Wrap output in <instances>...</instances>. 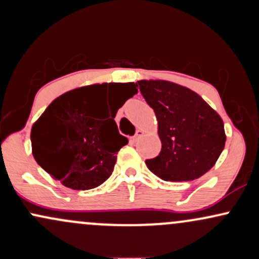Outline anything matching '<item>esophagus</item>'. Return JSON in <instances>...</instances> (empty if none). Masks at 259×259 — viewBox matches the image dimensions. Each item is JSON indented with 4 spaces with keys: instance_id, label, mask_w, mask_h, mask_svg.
I'll return each instance as SVG.
<instances>
[{
    "instance_id": "esophagus-1",
    "label": "esophagus",
    "mask_w": 259,
    "mask_h": 259,
    "mask_svg": "<svg viewBox=\"0 0 259 259\" xmlns=\"http://www.w3.org/2000/svg\"><path fill=\"white\" fill-rule=\"evenodd\" d=\"M142 135V130H140V129H138V130H136V133H135V135H134L133 136V141H136V140H138L139 138H140V136H141Z\"/></svg>"
}]
</instances>
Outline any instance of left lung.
<instances>
[{
    "label": "left lung",
    "instance_id": "8db88e82",
    "mask_svg": "<svg viewBox=\"0 0 259 259\" xmlns=\"http://www.w3.org/2000/svg\"><path fill=\"white\" fill-rule=\"evenodd\" d=\"M138 84L153 108L162 142L158 156L146 159L147 168L165 181H190L206 174L227 141L218 113L200 95L181 85L164 80Z\"/></svg>",
    "mask_w": 259,
    "mask_h": 259
}]
</instances>
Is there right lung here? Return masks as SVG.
Returning a JSON list of instances; mask_svg holds the SVG:
<instances>
[{
	"label": "right lung",
	"mask_w": 259,
	"mask_h": 259,
	"mask_svg": "<svg viewBox=\"0 0 259 259\" xmlns=\"http://www.w3.org/2000/svg\"><path fill=\"white\" fill-rule=\"evenodd\" d=\"M115 95L107 117L104 95ZM138 92L134 82L96 84L68 91L45 109L31 127L32 156L41 168L73 190H90L111 177L117 153L127 144L114 117Z\"/></svg>",
	"instance_id": "1"
}]
</instances>
